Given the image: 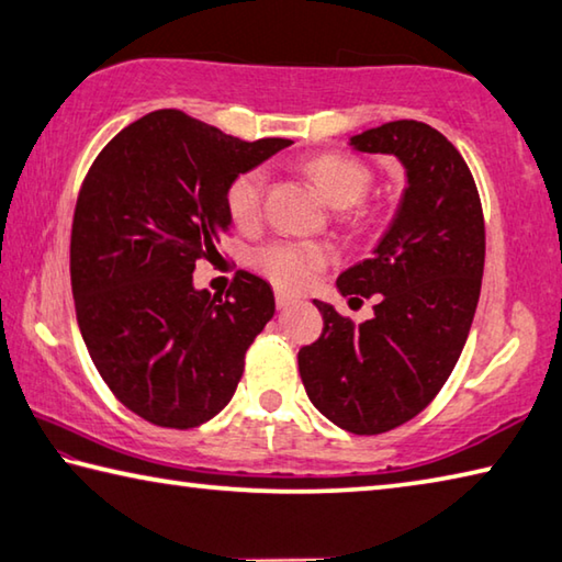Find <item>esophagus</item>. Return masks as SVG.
<instances>
[{"mask_svg":"<svg viewBox=\"0 0 562 562\" xmlns=\"http://www.w3.org/2000/svg\"><path fill=\"white\" fill-rule=\"evenodd\" d=\"M294 300H297V297H292V294L282 292V290L274 292V302H278V310H288Z\"/></svg>","mask_w":562,"mask_h":562,"instance_id":"1","label":"esophagus"}]
</instances>
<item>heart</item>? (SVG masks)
I'll list each match as a JSON object with an SVG mask.
<instances>
[{"instance_id":"heart-1","label":"heart","mask_w":562,"mask_h":562,"mask_svg":"<svg viewBox=\"0 0 562 562\" xmlns=\"http://www.w3.org/2000/svg\"><path fill=\"white\" fill-rule=\"evenodd\" d=\"M327 201L337 207L355 205L372 186V170L359 158L322 154L304 164ZM265 203V170L250 168L237 173L225 188V207L237 227L260 221ZM331 260V247L315 240H272L252 252V265L282 290H302Z\"/></svg>"}]
</instances>
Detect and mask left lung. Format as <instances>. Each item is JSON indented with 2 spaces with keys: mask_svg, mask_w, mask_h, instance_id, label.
Returning <instances> with one entry per match:
<instances>
[{
  "mask_svg": "<svg viewBox=\"0 0 562 562\" xmlns=\"http://www.w3.org/2000/svg\"><path fill=\"white\" fill-rule=\"evenodd\" d=\"M349 144L402 160L406 190L372 258L337 280L345 297H376L374 317L355 325L315 300L325 329L297 361L331 424L374 436L424 412L451 376L479 304L486 225L469 166L429 123L392 121Z\"/></svg>",
  "mask_w": 562,
  "mask_h": 562,
  "instance_id": "1",
  "label": "left lung"
}]
</instances>
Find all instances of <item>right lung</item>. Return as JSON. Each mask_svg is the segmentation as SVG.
I'll list each match as a JSON object with an SVG mask.
<instances>
[{
  "label": "right lung",
  "instance_id": "right-lung-1",
  "mask_svg": "<svg viewBox=\"0 0 562 562\" xmlns=\"http://www.w3.org/2000/svg\"><path fill=\"white\" fill-rule=\"evenodd\" d=\"M290 144H247L160 109L116 133L83 178L71 225L76 319L103 382L146 422L195 429L233 398L274 294L237 270L225 300L211 297L193 270L231 231L227 183Z\"/></svg>",
  "mask_w": 562,
  "mask_h": 562
}]
</instances>
